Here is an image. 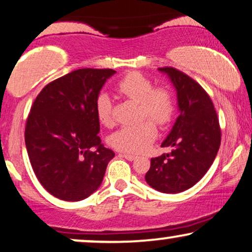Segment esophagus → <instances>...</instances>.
I'll use <instances>...</instances> for the list:
<instances>
[{
    "instance_id": "1",
    "label": "esophagus",
    "mask_w": 252,
    "mask_h": 252,
    "mask_svg": "<svg viewBox=\"0 0 252 252\" xmlns=\"http://www.w3.org/2000/svg\"><path fill=\"white\" fill-rule=\"evenodd\" d=\"M120 156H121V157H123V158L128 159V160H135V159L137 158L136 156L130 155V154H120Z\"/></svg>"
}]
</instances>
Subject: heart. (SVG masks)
Segmentation results:
<instances>
[{"label":"heart","instance_id":"1","mask_svg":"<svg viewBox=\"0 0 252 252\" xmlns=\"http://www.w3.org/2000/svg\"><path fill=\"white\" fill-rule=\"evenodd\" d=\"M117 92L124 97L138 103L142 119L151 121L126 126L111 133L109 144L114 149L129 154H138L148 149L157 136L158 126H166L171 122L174 114V98L167 88H155L154 82L139 72H130L124 75L116 86ZM95 111L97 120L103 126L114 124V106L110 96L106 93L100 94L95 101Z\"/></svg>","mask_w":252,"mask_h":252}]
</instances>
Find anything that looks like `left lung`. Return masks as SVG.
<instances>
[{"mask_svg":"<svg viewBox=\"0 0 252 252\" xmlns=\"http://www.w3.org/2000/svg\"><path fill=\"white\" fill-rule=\"evenodd\" d=\"M177 91L179 116L163 148L170 154L151 159L145 180L161 193L190 189L212 166L221 144V129L211 97L194 79L173 67H161Z\"/></svg>","mask_w":252,"mask_h":252,"instance_id":"obj_1","label":"left lung"}]
</instances>
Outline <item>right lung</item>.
Masks as SVG:
<instances>
[{
    "mask_svg": "<svg viewBox=\"0 0 252 252\" xmlns=\"http://www.w3.org/2000/svg\"><path fill=\"white\" fill-rule=\"evenodd\" d=\"M115 71L81 68L41 89L25 126V146L37 179L53 196L80 201L102 183L114 158L101 144L95 101Z\"/></svg>",
    "mask_w": 252,
    "mask_h": 252,
    "instance_id": "obj_1",
    "label": "right lung"
}]
</instances>
